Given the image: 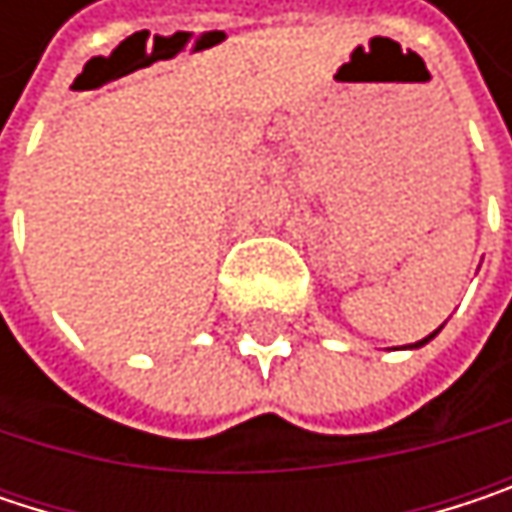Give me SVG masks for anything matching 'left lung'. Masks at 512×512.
<instances>
[{"label": "left lung", "instance_id": "obj_1", "mask_svg": "<svg viewBox=\"0 0 512 512\" xmlns=\"http://www.w3.org/2000/svg\"><path fill=\"white\" fill-rule=\"evenodd\" d=\"M439 329H442V326H439ZM439 329H436V332H433V335H427V338H424V341H418V344H409V350H418V347H424V344H427V341H433V338H436V335H439Z\"/></svg>", "mask_w": 512, "mask_h": 512}]
</instances>
